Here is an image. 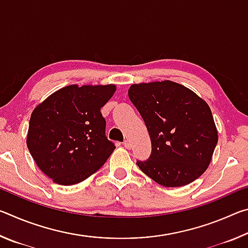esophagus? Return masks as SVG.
<instances>
[{
    "mask_svg": "<svg viewBox=\"0 0 248 248\" xmlns=\"http://www.w3.org/2000/svg\"><path fill=\"white\" fill-rule=\"evenodd\" d=\"M124 148L125 149H130V148H131V143H130V142L128 141V140H125L124 142Z\"/></svg>",
    "mask_w": 248,
    "mask_h": 248,
    "instance_id": "esophagus-1",
    "label": "esophagus"
}]
</instances>
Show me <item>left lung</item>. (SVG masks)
Wrapping results in <instances>:
<instances>
[{"label": "left lung", "mask_w": 248, "mask_h": 248, "mask_svg": "<svg viewBox=\"0 0 248 248\" xmlns=\"http://www.w3.org/2000/svg\"><path fill=\"white\" fill-rule=\"evenodd\" d=\"M129 98L144 120L152 152L137 165L164 187H180L202 175L217 131L211 109L198 95L171 81L132 84Z\"/></svg>", "instance_id": "8db88e82"}]
</instances>
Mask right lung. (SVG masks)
Wrapping results in <instances>:
<instances>
[{"mask_svg":"<svg viewBox=\"0 0 248 248\" xmlns=\"http://www.w3.org/2000/svg\"><path fill=\"white\" fill-rule=\"evenodd\" d=\"M116 92L109 85H69L33 109L27 148L36 164L54 183L70 186L102 167L116 149L105 133L100 112Z\"/></svg>","mask_w":248,"mask_h":248,"instance_id":"obj_1","label":"right lung"}]
</instances>
